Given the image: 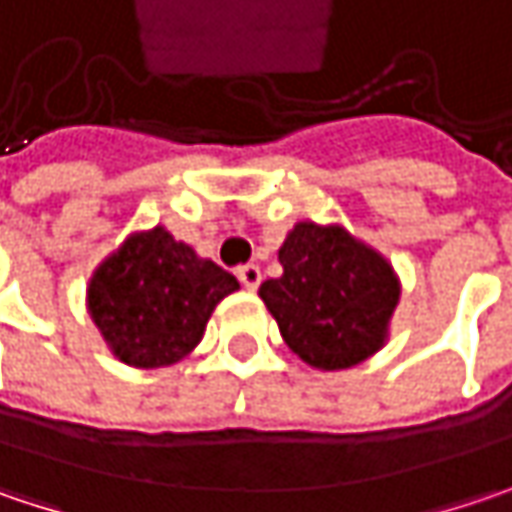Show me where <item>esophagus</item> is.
Listing matches in <instances>:
<instances>
[{"label": "esophagus", "instance_id": "obj_1", "mask_svg": "<svg viewBox=\"0 0 512 512\" xmlns=\"http://www.w3.org/2000/svg\"><path fill=\"white\" fill-rule=\"evenodd\" d=\"M237 278H240V284L246 286V289H257L260 286V266H255V263L240 266L237 269Z\"/></svg>", "mask_w": 512, "mask_h": 512}]
</instances>
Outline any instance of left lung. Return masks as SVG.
Here are the masks:
<instances>
[{"mask_svg":"<svg viewBox=\"0 0 512 512\" xmlns=\"http://www.w3.org/2000/svg\"><path fill=\"white\" fill-rule=\"evenodd\" d=\"M278 260L284 275L263 281L260 298L292 353L313 368L342 371L382 347L400 286L374 249L345 228L298 223Z\"/></svg>","mask_w":512,"mask_h":512,"instance_id":"obj_1","label":"left lung"}]
</instances>
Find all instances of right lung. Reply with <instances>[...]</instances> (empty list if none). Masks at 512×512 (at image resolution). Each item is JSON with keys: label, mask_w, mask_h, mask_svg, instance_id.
Wrapping results in <instances>:
<instances>
[{"label": "right lung", "mask_w": 512, "mask_h": 512, "mask_svg": "<svg viewBox=\"0 0 512 512\" xmlns=\"http://www.w3.org/2000/svg\"><path fill=\"white\" fill-rule=\"evenodd\" d=\"M237 278L176 243L165 228L130 237L89 284V313L112 353L136 368L188 356Z\"/></svg>", "instance_id": "add662e5"}]
</instances>
